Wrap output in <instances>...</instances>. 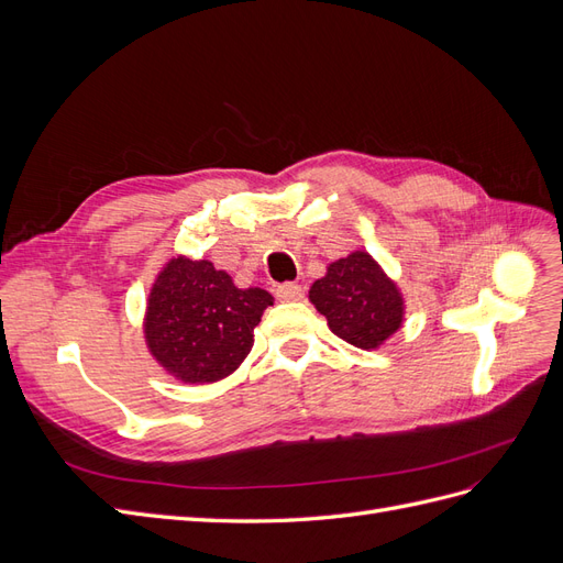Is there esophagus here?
Listing matches in <instances>:
<instances>
[{"label":"esophagus","instance_id":"34e87169","mask_svg":"<svg viewBox=\"0 0 563 563\" xmlns=\"http://www.w3.org/2000/svg\"><path fill=\"white\" fill-rule=\"evenodd\" d=\"M302 296H305V291H302L300 284H282V286L277 288V298L284 300V302L302 300Z\"/></svg>","mask_w":563,"mask_h":563}]
</instances>
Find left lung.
<instances>
[{
    "mask_svg": "<svg viewBox=\"0 0 563 563\" xmlns=\"http://www.w3.org/2000/svg\"><path fill=\"white\" fill-rule=\"evenodd\" d=\"M310 302L329 329L360 350H378L404 327L406 298L399 284L368 251H352L310 286Z\"/></svg>",
    "mask_w": 563,
    "mask_h": 563,
    "instance_id": "left-lung-1",
    "label": "left lung"
}]
</instances>
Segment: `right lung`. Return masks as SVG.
Here are the masks:
<instances>
[{
  "mask_svg": "<svg viewBox=\"0 0 563 563\" xmlns=\"http://www.w3.org/2000/svg\"><path fill=\"white\" fill-rule=\"evenodd\" d=\"M272 302L265 288L234 286L211 261L174 255L150 286L143 317L147 352L180 383L223 380L249 356L253 329Z\"/></svg>",
  "mask_w": 563,
  "mask_h": 563,
  "instance_id": "1",
  "label": "right lung"
}]
</instances>
